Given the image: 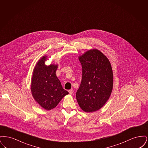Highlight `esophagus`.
I'll return each mask as SVG.
<instances>
[{
    "label": "esophagus",
    "instance_id": "34e87169",
    "mask_svg": "<svg viewBox=\"0 0 148 148\" xmlns=\"http://www.w3.org/2000/svg\"><path fill=\"white\" fill-rule=\"evenodd\" d=\"M68 92H69V94L71 95V94H73V92H74V90H73V89H71V90H69Z\"/></svg>",
    "mask_w": 148,
    "mask_h": 148
}]
</instances>
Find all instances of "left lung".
I'll list each match as a JSON object with an SVG mask.
<instances>
[{"instance_id": "1", "label": "left lung", "mask_w": 148, "mask_h": 148, "mask_svg": "<svg viewBox=\"0 0 148 148\" xmlns=\"http://www.w3.org/2000/svg\"><path fill=\"white\" fill-rule=\"evenodd\" d=\"M79 60L82 66V79L77 100L83 111L94 112L102 108L111 95L112 68L107 57L96 49L86 51Z\"/></svg>"}]
</instances>
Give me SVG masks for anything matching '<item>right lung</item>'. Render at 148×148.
<instances>
[{
    "instance_id": "1",
    "label": "right lung",
    "mask_w": 148,
    "mask_h": 148,
    "mask_svg": "<svg viewBox=\"0 0 148 148\" xmlns=\"http://www.w3.org/2000/svg\"><path fill=\"white\" fill-rule=\"evenodd\" d=\"M43 56L36 64L32 78L31 91L35 101L45 110L56 107L60 100L69 92L64 90L56 75L58 65L47 66Z\"/></svg>"
}]
</instances>
